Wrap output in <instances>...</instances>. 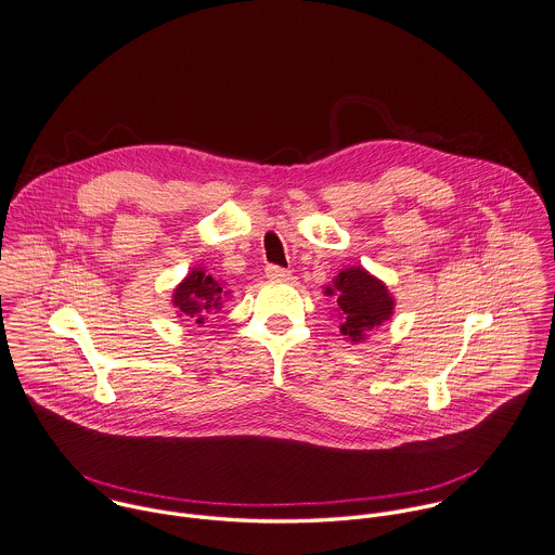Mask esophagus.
<instances>
[{
    "mask_svg": "<svg viewBox=\"0 0 555 555\" xmlns=\"http://www.w3.org/2000/svg\"><path fill=\"white\" fill-rule=\"evenodd\" d=\"M266 276L272 279V281H289L292 279V272L281 268V266H268L266 268Z\"/></svg>",
    "mask_w": 555,
    "mask_h": 555,
    "instance_id": "1",
    "label": "esophagus"
}]
</instances>
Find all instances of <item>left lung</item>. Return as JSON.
Here are the masks:
<instances>
[{
	"label": "left lung",
	"instance_id": "1",
	"mask_svg": "<svg viewBox=\"0 0 555 555\" xmlns=\"http://www.w3.org/2000/svg\"><path fill=\"white\" fill-rule=\"evenodd\" d=\"M326 296L336 298L340 334L353 343L364 340L369 331L390 320L395 309L388 287L360 266L340 270L333 287H326Z\"/></svg>",
	"mask_w": 555,
	"mask_h": 555
}]
</instances>
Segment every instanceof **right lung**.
Returning a JSON list of instances; mask_svg holds the SVG:
<instances>
[{
  "mask_svg": "<svg viewBox=\"0 0 555 555\" xmlns=\"http://www.w3.org/2000/svg\"><path fill=\"white\" fill-rule=\"evenodd\" d=\"M224 296L227 292H222L221 283L212 274H208L204 268H195L176 287L173 307L178 309V315L184 318V322L204 324L208 315L221 309Z\"/></svg>",
  "mask_w": 555,
  "mask_h": 555,
  "instance_id": "1",
  "label": "right lung"
}]
</instances>
